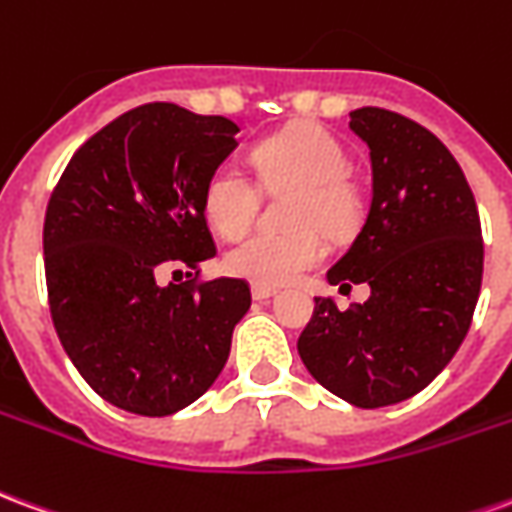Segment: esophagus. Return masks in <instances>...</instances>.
<instances>
[{"label":"esophagus","mask_w":512,"mask_h":512,"mask_svg":"<svg viewBox=\"0 0 512 512\" xmlns=\"http://www.w3.org/2000/svg\"><path fill=\"white\" fill-rule=\"evenodd\" d=\"M277 296V288H263V285H252V299L266 301Z\"/></svg>","instance_id":"obj_1"}]
</instances>
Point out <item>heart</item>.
I'll list each match as a JSON object with an SVG mask.
<instances>
[{"label":"heart","mask_w":512,"mask_h":512,"mask_svg":"<svg viewBox=\"0 0 512 512\" xmlns=\"http://www.w3.org/2000/svg\"><path fill=\"white\" fill-rule=\"evenodd\" d=\"M257 180L268 191L293 189L285 233H255L224 255L230 274L263 288L288 285L326 257V238L354 230L359 194L345 178L351 158L345 147L321 126H296L257 142L252 150ZM260 208V191L233 161H222L205 178L202 213L224 238L249 230Z\"/></svg>","instance_id":"obj_1"}]
</instances>
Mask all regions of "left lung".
I'll return each mask as SVG.
<instances>
[{"label": "left lung", "mask_w": 512, "mask_h": 512, "mask_svg": "<svg viewBox=\"0 0 512 512\" xmlns=\"http://www.w3.org/2000/svg\"><path fill=\"white\" fill-rule=\"evenodd\" d=\"M351 131L370 147L373 200L362 230L326 279L370 299L337 310L315 299L299 337L312 378L351 406L408 400L447 367L472 326L483 235L463 169L428 128L362 106Z\"/></svg>", "instance_id": "obj_1"}]
</instances>
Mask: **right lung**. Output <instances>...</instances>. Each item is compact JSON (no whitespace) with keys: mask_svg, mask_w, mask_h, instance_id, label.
Wrapping results in <instances>:
<instances>
[{"mask_svg":"<svg viewBox=\"0 0 512 512\" xmlns=\"http://www.w3.org/2000/svg\"><path fill=\"white\" fill-rule=\"evenodd\" d=\"M238 126L145 104L84 142L43 222L49 310L73 367L106 403L167 417L205 395L252 304L244 279L161 285L167 266L216 255L202 186Z\"/></svg>","mask_w":512,"mask_h":512,"instance_id":"add662e5","label":"right lung"}]
</instances>
